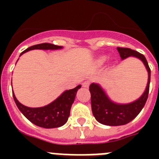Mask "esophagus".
<instances>
[{"instance_id": "34e87169", "label": "esophagus", "mask_w": 159, "mask_h": 159, "mask_svg": "<svg viewBox=\"0 0 159 159\" xmlns=\"http://www.w3.org/2000/svg\"><path fill=\"white\" fill-rule=\"evenodd\" d=\"M82 85H83V87H84V88H89V85H90L89 81H84V82H83Z\"/></svg>"}]
</instances>
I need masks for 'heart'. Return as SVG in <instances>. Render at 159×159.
I'll use <instances>...</instances> for the list:
<instances>
[{"label": "heart", "instance_id": "1", "mask_svg": "<svg viewBox=\"0 0 159 159\" xmlns=\"http://www.w3.org/2000/svg\"><path fill=\"white\" fill-rule=\"evenodd\" d=\"M107 59V57L106 56H102V57H99V58L97 59L96 63L99 64V65H101V64H102L103 63L105 62V61H106Z\"/></svg>", "mask_w": 159, "mask_h": 159}]
</instances>
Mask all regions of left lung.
<instances>
[{
    "label": "left lung",
    "mask_w": 159,
    "mask_h": 159,
    "mask_svg": "<svg viewBox=\"0 0 159 159\" xmlns=\"http://www.w3.org/2000/svg\"><path fill=\"white\" fill-rule=\"evenodd\" d=\"M121 60L133 57L139 59L148 72V81L143 95L130 103H117L108 97L99 84L92 83L89 87L93 116L99 123L107 126H121L132 121L139 114L148 98L151 69L146 57L141 53L127 48H117Z\"/></svg>",
    "instance_id": "8db88e82"
}]
</instances>
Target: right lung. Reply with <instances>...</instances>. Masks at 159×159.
Masks as SVG:
<instances>
[{
    "label": "right lung",
    "instance_id": "add662e5",
    "mask_svg": "<svg viewBox=\"0 0 159 159\" xmlns=\"http://www.w3.org/2000/svg\"><path fill=\"white\" fill-rule=\"evenodd\" d=\"M61 48H63L62 46L55 45L52 43H40L29 47V48L22 52L20 57L24 53L34 49L57 50ZM80 88L81 85H78L76 88L73 89L67 90L51 103L41 107H29L25 106L16 99L13 92L12 95L18 109L31 123L43 128H57L67 123L70 116L71 105L75 100L77 91Z\"/></svg>",
    "mask_w": 159,
    "mask_h": 159
}]
</instances>
